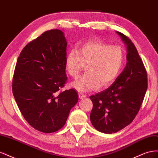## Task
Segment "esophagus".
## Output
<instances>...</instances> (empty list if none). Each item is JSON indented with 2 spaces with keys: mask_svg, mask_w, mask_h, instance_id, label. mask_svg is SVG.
Wrapping results in <instances>:
<instances>
[{
  "mask_svg": "<svg viewBox=\"0 0 158 158\" xmlns=\"http://www.w3.org/2000/svg\"><path fill=\"white\" fill-rule=\"evenodd\" d=\"M85 95H84V94H82V93H79L78 94V98H79V99H84V98H85Z\"/></svg>",
  "mask_w": 158,
  "mask_h": 158,
  "instance_id": "esophagus-1",
  "label": "esophagus"
}]
</instances>
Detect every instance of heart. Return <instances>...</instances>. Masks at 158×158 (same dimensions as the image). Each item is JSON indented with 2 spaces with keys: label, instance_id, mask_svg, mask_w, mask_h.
<instances>
[{
  "label": "heart",
  "instance_id": "heart-1",
  "mask_svg": "<svg viewBox=\"0 0 158 158\" xmlns=\"http://www.w3.org/2000/svg\"><path fill=\"white\" fill-rule=\"evenodd\" d=\"M125 60L121 46L110 45L98 41H89L69 52L65 59V69L73 77H78L86 66L87 73L71 84L80 92L107 87L120 74Z\"/></svg>",
  "mask_w": 158,
  "mask_h": 158
}]
</instances>
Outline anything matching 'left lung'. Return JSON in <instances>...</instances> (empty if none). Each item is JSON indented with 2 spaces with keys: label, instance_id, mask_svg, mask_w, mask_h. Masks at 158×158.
Masks as SVG:
<instances>
[{
  "label": "left lung",
  "instance_id": "left-lung-1",
  "mask_svg": "<svg viewBox=\"0 0 158 158\" xmlns=\"http://www.w3.org/2000/svg\"><path fill=\"white\" fill-rule=\"evenodd\" d=\"M117 33L127 46V65L111 86L89 97L91 123L106 134L115 133L132 122L148 88L147 72L136 47L123 33Z\"/></svg>",
  "mask_w": 158,
  "mask_h": 158
}]
</instances>
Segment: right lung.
Masks as SVG:
<instances>
[{
	"label": "right lung",
	"instance_id": "1",
	"mask_svg": "<svg viewBox=\"0 0 158 158\" xmlns=\"http://www.w3.org/2000/svg\"><path fill=\"white\" fill-rule=\"evenodd\" d=\"M67 43L59 30L47 31L27 44L14 70L12 93L22 115L36 130L59 131L78 101L74 89L59 92L67 80Z\"/></svg>",
	"mask_w": 158,
	"mask_h": 158
}]
</instances>
